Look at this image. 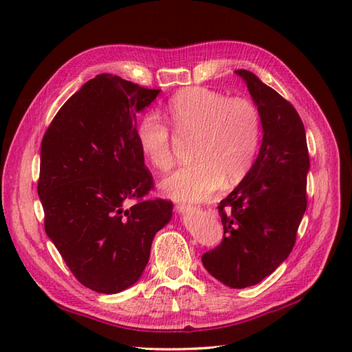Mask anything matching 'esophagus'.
<instances>
[{"label": "esophagus", "instance_id": "1", "mask_svg": "<svg viewBox=\"0 0 352 352\" xmlns=\"http://www.w3.org/2000/svg\"><path fill=\"white\" fill-rule=\"evenodd\" d=\"M190 208H192V206H190V204H188V203H178V204H177V210L180 212V213L189 212Z\"/></svg>", "mask_w": 352, "mask_h": 352}]
</instances>
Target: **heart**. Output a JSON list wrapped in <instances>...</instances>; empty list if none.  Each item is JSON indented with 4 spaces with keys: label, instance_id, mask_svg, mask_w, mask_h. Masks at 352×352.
<instances>
[{
    "label": "heart",
    "instance_id": "1",
    "mask_svg": "<svg viewBox=\"0 0 352 352\" xmlns=\"http://www.w3.org/2000/svg\"><path fill=\"white\" fill-rule=\"evenodd\" d=\"M166 121L175 134L193 138L192 160L162 182L166 197L204 201L221 186H234L248 175L258 153L261 116L246 98H228L207 87H186L166 104ZM136 138L142 154L157 170L174 164V144L166 122L149 111L139 119Z\"/></svg>",
    "mask_w": 352,
    "mask_h": 352
}]
</instances>
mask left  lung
<instances>
[{
	"mask_svg": "<svg viewBox=\"0 0 352 352\" xmlns=\"http://www.w3.org/2000/svg\"><path fill=\"white\" fill-rule=\"evenodd\" d=\"M236 74L257 104L263 142L248 175L218 206L222 242L201 260L216 280L243 289L271 275L294 250L307 208L310 157L295 107L252 72Z\"/></svg>",
	"mask_w": 352,
	"mask_h": 352,
	"instance_id": "8db88e82",
	"label": "left lung"
}]
</instances>
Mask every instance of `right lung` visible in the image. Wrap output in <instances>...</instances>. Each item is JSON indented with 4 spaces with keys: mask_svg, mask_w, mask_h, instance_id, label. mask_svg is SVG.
Wrapping results in <instances>:
<instances>
[{
    "mask_svg": "<svg viewBox=\"0 0 352 352\" xmlns=\"http://www.w3.org/2000/svg\"><path fill=\"white\" fill-rule=\"evenodd\" d=\"M159 92L100 74L43 134L37 193L45 231L74 276L98 294L139 280L155 233L172 216V201L145 199L154 178L136 138V111Z\"/></svg>",
    "mask_w": 352,
    "mask_h": 352,
    "instance_id": "add662e5",
    "label": "right lung"
}]
</instances>
